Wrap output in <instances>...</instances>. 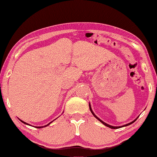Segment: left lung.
I'll use <instances>...</instances> for the list:
<instances>
[{
    "label": "left lung",
    "mask_w": 157,
    "mask_h": 157,
    "mask_svg": "<svg viewBox=\"0 0 157 157\" xmlns=\"http://www.w3.org/2000/svg\"><path fill=\"white\" fill-rule=\"evenodd\" d=\"M89 109H90V111H91V113L92 114L94 115V117H95V118H96V119H97L98 121H99L100 122H101V123L103 124H104L105 126H107V127H109V128H113V129H117V128H121V127H124V126H128V125H130V124H133L134 123V121H136V120L138 119V117L136 118V119H135L134 121H132V122H130V123H128V124H125V125H123V126H111V125H109V124H106V123H105L104 121H103L101 119H100L99 118H98V117H96V114L95 113H94V111H92V109H91V104H90V103H89Z\"/></svg>",
    "instance_id": "left-lung-1"
}]
</instances>
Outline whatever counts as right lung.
<instances>
[{
    "instance_id": "add662e5",
    "label": "right lung",
    "mask_w": 157,
    "mask_h": 157,
    "mask_svg": "<svg viewBox=\"0 0 157 157\" xmlns=\"http://www.w3.org/2000/svg\"><path fill=\"white\" fill-rule=\"evenodd\" d=\"M19 120H20V121H21V122H22V123H23V124H27V125H29V126H31V125H30V124H27L26 123V122H25V121H22V120H21L20 119H18ZM55 120V119H54ZM54 120H53V121H54ZM53 121H51L50 122V123H49V124H47V125H45V126H36V128H43V127H46V126H48L49 125V124H51V123H52V122Z\"/></svg>"
}]
</instances>
